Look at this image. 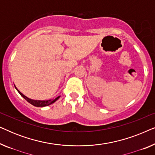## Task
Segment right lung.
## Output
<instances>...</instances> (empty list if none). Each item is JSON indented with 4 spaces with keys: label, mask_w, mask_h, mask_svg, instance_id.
<instances>
[{
    "label": "right lung",
    "mask_w": 155,
    "mask_h": 155,
    "mask_svg": "<svg viewBox=\"0 0 155 155\" xmlns=\"http://www.w3.org/2000/svg\"><path fill=\"white\" fill-rule=\"evenodd\" d=\"M15 87L16 90H18V92L20 93V94L23 97V98H24L25 99H26V100L28 101L29 103H30L31 104H32L33 106H35V107H46V106L51 104L54 103L56 100H58V99H59V97H60V96H59L58 97H56V98L55 99H49V100H34V99L28 98V97H27L26 96H25V95L23 94L22 93H21L20 91H19L18 89H17L15 86Z\"/></svg>",
    "instance_id": "1"
}]
</instances>
